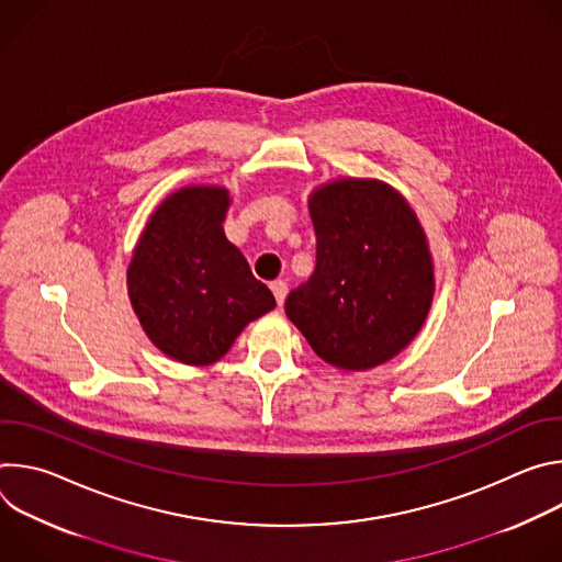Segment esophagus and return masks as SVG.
Segmentation results:
<instances>
[{"label": "esophagus", "instance_id": "34e87169", "mask_svg": "<svg viewBox=\"0 0 562 562\" xmlns=\"http://www.w3.org/2000/svg\"><path fill=\"white\" fill-rule=\"evenodd\" d=\"M271 291H273V295H276V302L282 306V304H284V297H286V293H289L286 282H282V280L271 282Z\"/></svg>", "mask_w": 562, "mask_h": 562}]
</instances>
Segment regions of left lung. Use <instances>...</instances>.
I'll use <instances>...</instances> for the list:
<instances>
[{
  "mask_svg": "<svg viewBox=\"0 0 562 562\" xmlns=\"http://www.w3.org/2000/svg\"><path fill=\"white\" fill-rule=\"evenodd\" d=\"M315 271L284 302L291 323L325 362L373 369L403 351L434 300L425 231L395 189L345 178L308 198Z\"/></svg>",
  "mask_w": 562,
  "mask_h": 562,
  "instance_id": "obj_1",
  "label": "left lung"
}]
</instances>
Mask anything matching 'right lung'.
<instances>
[{
  "label": "right lung",
  "mask_w": 562,
  "mask_h": 562,
  "mask_svg": "<svg viewBox=\"0 0 562 562\" xmlns=\"http://www.w3.org/2000/svg\"><path fill=\"white\" fill-rule=\"evenodd\" d=\"M228 191L184 187L148 217L128 265L133 311L169 358L204 367L220 360L276 297L222 228Z\"/></svg>",
  "instance_id": "add662e5"
}]
</instances>
